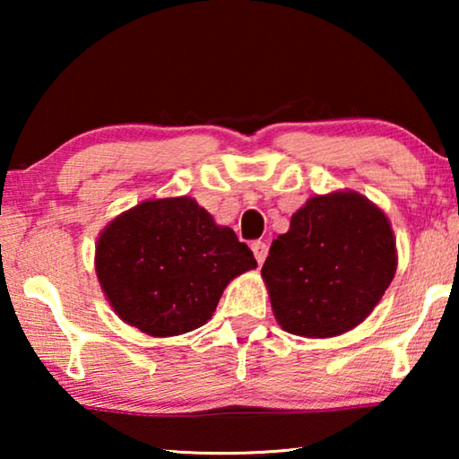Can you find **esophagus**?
Wrapping results in <instances>:
<instances>
[{
	"mask_svg": "<svg viewBox=\"0 0 459 459\" xmlns=\"http://www.w3.org/2000/svg\"><path fill=\"white\" fill-rule=\"evenodd\" d=\"M251 248H253V255H255V259H257L259 265H263V261L267 259L269 247H267L265 243H263V240H255V243L251 245Z\"/></svg>",
	"mask_w": 459,
	"mask_h": 459,
	"instance_id": "esophagus-1",
	"label": "esophagus"
}]
</instances>
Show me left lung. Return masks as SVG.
<instances>
[{
	"mask_svg": "<svg viewBox=\"0 0 459 459\" xmlns=\"http://www.w3.org/2000/svg\"><path fill=\"white\" fill-rule=\"evenodd\" d=\"M397 271V240L380 208L354 190L316 194L291 216L261 269L285 332L333 338L356 328Z\"/></svg>",
	"mask_w": 459,
	"mask_h": 459,
	"instance_id": "8db88e82",
	"label": "left lung"
}]
</instances>
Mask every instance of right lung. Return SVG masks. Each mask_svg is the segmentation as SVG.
Segmentation results:
<instances>
[{
    "label": "right lung",
    "mask_w": 459,
    "mask_h": 459,
    "mask_svg": "<svg viewBox=\"0 0 459 459\" xmlns=\"http://www.w3.org/2000/svg\"><path fill=\"white\" fill-rule=\"evenodd\" d=\"M255 267L251 248L190 196L145 200L115 216L95 251L113 312L153 338L204 325L224 287Z\"/></svg>",
    "instance_id": "obj_1"
}]
</instances>
